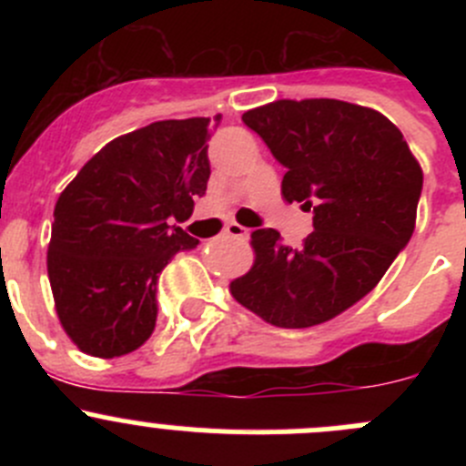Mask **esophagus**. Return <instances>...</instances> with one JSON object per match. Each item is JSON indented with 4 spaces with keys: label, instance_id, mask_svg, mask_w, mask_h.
Here are the masks:
<instances>
[{
    "label": "esophagus",
    "instance_id": "1",
    "mask_svg": "<svg viewBox=\"0 0 466 466\" xmlns=\"http://www.w3.org/2000/svg\"><path fill=\"white\" fill-rule=\"evenodd\" d=\"M223 232L228 234V237H234V238H246L248 237V228H243V225H238V223H228L223 228Z\"/></svg>",
    "mask_w": 466,
    "mask_h": 466
}]
</instances>
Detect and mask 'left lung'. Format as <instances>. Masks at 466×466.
Returning <instances> with one entry per match:
<instances>
[{
  "instance_id": "8db88e82",
  "label": "left lung",
  "mask_w": 466,
  "mask_h": 466,
  "mask_svg": "<svg viewBox=\"0 0 466 466\" xmlns=\"http://www.w3.org/2000/svg\"><path fill=\"white\" fill-rule=\"evenodd\" d=\"M286 167V203L313 209L302 246L255 229V263L229 293L284 329L336 318L370 293L415 232L420 162L401 130L372 107L338 98H279L243 115Z\"/></svg>"
}]
</instances>
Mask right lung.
Masks as SVG:
<instances>
[{"mask_svg":"<svg viewBox=\"0 0 466 466\" xmlns=\"http://www.w3.org/2000/svg\"><path fill=\"white\" fill-rule=\"evenodd\" d=\"M209 130V116H191L121 135L60 194L46 272L58 320L83 354L116 359L153 333L157 275L198 246L168 220L189 218L205 194Z\"/></svg>","mask_w":466,"mask_h":466,"instance_id":"1","label":"right lung"}]
</instances>
